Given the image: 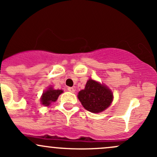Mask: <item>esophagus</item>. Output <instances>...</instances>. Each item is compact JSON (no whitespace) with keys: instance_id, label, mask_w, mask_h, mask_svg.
Wrapping results in <instances>:
<instances>
[{"instance_id":"34e87169","label":"esophagus","mask_w":157,"mask_h":157,"mask_svg":"<svg viewBox=\"0 0 157 157\" xmlns=\"http://www.w3.org/2000/svg\"><path fill=\"white\" fill-rule=\"evenodd\" d=\"M68 90L71 93H75V89L73 88H68Z\"/></svg>"}]
</instances>
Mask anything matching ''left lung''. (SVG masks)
<instances>
[{
	"label": "left lung",
	"instance_id": "obj_1",
	"mask_svg": "<svg viewBox=\"0 0 157 157\" xmlns=\"http://www.w3.org/2000/svg\"><path fill=\"white\" fill-rule=\"evenodd\" d=\"M78 98L85 109L98 113L111 104L113 95L106 86L93 79H89L85 89L78 92Z\"/></svg>",
	"mask_w": 157,
	"mask_h": 157
}]
</instances>
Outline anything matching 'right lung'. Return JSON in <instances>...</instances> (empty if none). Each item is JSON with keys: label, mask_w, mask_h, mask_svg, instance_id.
Returning a JSON list of instances; mask_svg holds the SVG:
<instances>
[{"label": "right lung", "mask_w": 157, "mask_h": 157, "mask_svg": "<svg viewBox=\"0 0 157 157\" xmlns=\"http://www.w3.org/2000/svg\"><path fill=\"white\" fill-rule=\"evenodd\" d=\"M62 90H54L52 88H50L43 93L41 97V103L45 106H50L52 102H55L57 100L58 97L60 94L63 93Z\"/></svg>", "instance_id": "obj_1"}]
</instances>
